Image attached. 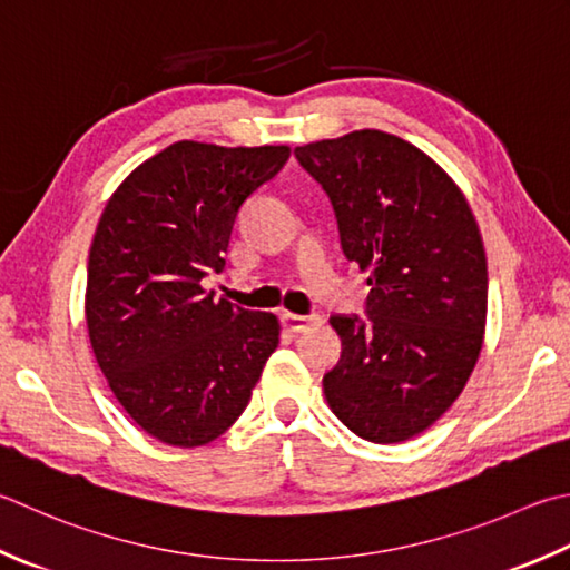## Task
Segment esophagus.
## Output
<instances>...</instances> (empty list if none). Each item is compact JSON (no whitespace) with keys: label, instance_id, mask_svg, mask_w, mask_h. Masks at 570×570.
I'll return each instance as SVG.
<instances>
[{"label":"esophagus","instance_id":"obj_1","mask_svg":"<svg viewBox=\"0 0 570 570\" xmlns=\"http://www.w3.org/2000/svg\"><path fill=\"white\" fill-rule=\"evenodd\" d=\"M282 323H284V326H286L288 331L304 333V331H308V328L321 326V316H316V314L301 316V314H292V311H284V314H282Z\"/></svg>","mask_w":570,"mask_h":570}]
</instances>
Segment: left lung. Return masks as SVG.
<instances>
[{
	"label": "left lung",
	"instance_id": "obj_1",
	"mask_svg": "<svg viewBox=\"0 0 570 570\" xmlns=\"http://www.w3.org/2000/svg\"><path fill=\"white\" fill-rule=\"evenodd\" d=\"M331 197L341 247L367 272V318L331 316L341 361L323 393L345 428L377 444L415 438L464 390L487 326V254L452 177L383 130L301 145Z\"/></svg>",
	"mask_w": 570,
	"mask_h": 570
}]
</instances>
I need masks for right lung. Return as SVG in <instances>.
Segmentation results:
<instances>
[{
  "mask_svg": "<svg viewBox=\"0 0 570 570\" xmlns=\"http://www.w3.org/2000/svg\"><path fill=\"white\" fill-rule=\"evenodd\" d=\"M286 145L180 140L110 195L88 254L86 323L100 373L130 420L173 448L227 432L278 345V318L207 294L232 227Z\"/></svg>",
  "mask_w": 570,
  "mask_h": 570,
  "instance_id": "right-lung-1",
  "label": "right lung"
}]
</instances>
